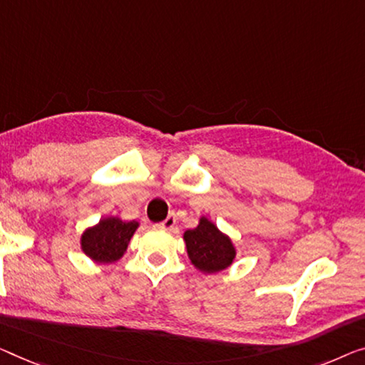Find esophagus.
<instances>
[{
    "label": "esophagus",
    "instance_id": "1",
    "mask_svg": "<svg viewBox=\"0 0 365 365\" xmlns=\"http://www.w3.org/2000/svg\"><path fill=\"white\" fill-rule=\"evenodd\" d=\"M175 222H177L175 215H168L165 220L160 222L159 227H160V230H165V231H172L173 227H175Z\"/></svg>",
    "mask_w": 365,
    "mask_h": 365
}]
</instances>
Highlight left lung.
Segmentation results:
<instances>
[{"label": "left lung", "instance_id": "left-lung-1", "mask_svg": "<svg viewBox=\"0 0 365 365\" xmlns=\"http://www.w3.org/2000/svg\"><path fill=\"white\" fill-rule=\"evenodd\" d=\"M185 246L192 264L203 274H216L230 267L236 247L230 236L217 230L215 222L201 216L195 230L185 231Z\"/></svg>", "mask_w": 365, "mask_h": 365}]
</instances>
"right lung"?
Returning <instances> with one entry per match:
<instances>
[{
  "label": "right lung",
  "instance_id": "1",
  "mask_svg": "<svg viewBox=\"0 0 365 365\" xmlns=\"http://www.w3.org/2000/svg\"><path fill=\"white\" fill-rule=\"evenodd\" d=\"M138 227V221H123L114 216L105 217L81 235V251L98 264L116 262L126 252Z\"/></svg>",
  "mask_w": 365,
  "mask_h": 365
}]
</instances>
